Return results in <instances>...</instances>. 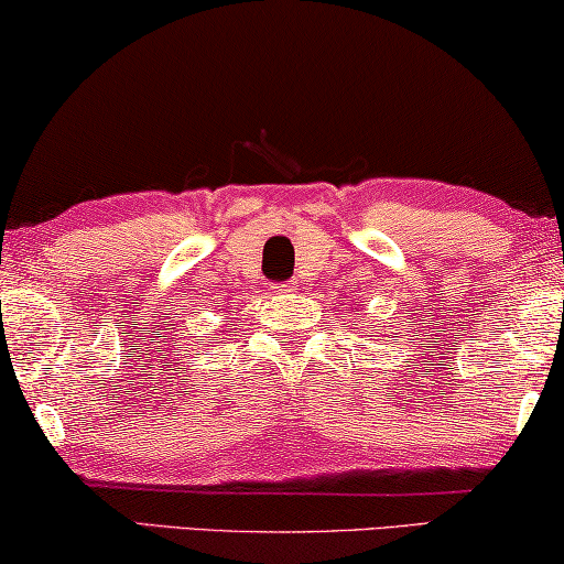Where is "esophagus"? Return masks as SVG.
<instances>
[{
  "mask_svg": "<svg viewBox=\"0 0 564 564\" xmlns=\"http://www.w3.org/2000/svg\"><path fill=\"white\" fill-rule=\"evenodd\" d=\"M273 289L279 291V293H291L293 289H296V285H293V283H279V285H273Z\"/></svg>",
  "mask_w": 564,
  "mask_h": 564,
  "instance_id": "34e87169",
  "label": "esophagus"
}]
</instances>
